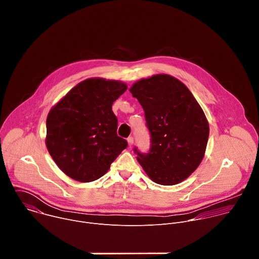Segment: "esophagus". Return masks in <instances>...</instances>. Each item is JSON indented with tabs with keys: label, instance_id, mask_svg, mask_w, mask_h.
I'll return each mask as SVG.
<instances>
[{
	"label": "esophagus",
	"instance_id": "esophagus-1",
	"mask_svg": "<svg viewBox=\"0 0 259 259\" xmlns=\"http://www.w3.org/2000/svg\"><path fill=\"white\" fill-rule=\"evenodd\" d=\"M127 141H128L129 146H131V145L133 144V142H134V138H133L132 136H130V137H128V138H127Z\"/></svg>",
	"mask_w": 259,
	"mask_h": 259
}]
</instances>
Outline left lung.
I'll use <instances>...</instances> for the list:
<instances>
[{
  "mask_svg": "<svg viewBox=\"0 0 259 259\" xmlns=\"http://www.w3.org/2000/svg\"><path fill=\"white\" fill-rule=\"evenodd\" d=\"M141 104L151 133L150 152L137 161L154 182L174 186L187 179L202 162L209 137V124L202 107L176 78L155 75L130 88Z\"/></svg>",
  "mask_w": 259,
  "mask_h": 259,
  "instance_id": "8db88e82",
  "label": "left lung"
}]
</instances>
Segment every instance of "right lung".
Masks as SVG:
<instances>
[{"label":"right lung","instance_id":"right-lung-1","mask_svg":"<svg viewBox=\"0 0 259 259\" xmlns=\"http://www.w3.org/2000/svg\"><path fill=\"white\" fill-rule=\"evenodd\" d=\"M127 85L102 78L87 79L73 87L49 112L46 146L60 170L80 182L103 176L127 141L118 136L112 110Z\"/></svg>","mask_w":259,"mask_h":259}]
</instances>
